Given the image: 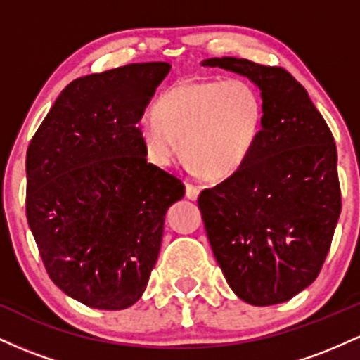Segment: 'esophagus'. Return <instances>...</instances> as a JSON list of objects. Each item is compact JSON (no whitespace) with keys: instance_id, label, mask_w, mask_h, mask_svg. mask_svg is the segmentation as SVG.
<instances>
[{"instance_id":"esophagus-1","label":"esophagus","mask_w":360,"mask_h":360,"mask_svg":"<svg viewBox=\"0 0 360 360\" xmlns=\"http://www.w3.org/2000/svg\"><path fill=\"white\" fill-rule=\"evenodd\" d=\"M200 191H201L200 186L186 183V196H188L189 200H198V194H200Z\"/></svg>"}]
</instances>
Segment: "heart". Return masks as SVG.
Returning <instances> with one entry per match:
<instances>
[{"label": "heart", "mask_w": 360, "mask_h": 360, "mask_svg": "<svg viewBox=\"0 0 360 360\" xmlns=\"http://www.w3.org/2000/svg\"><path fill=\"white\" fill-rule=\"evenodd\" d=\"M264 125L260 91L245 79H186L155 101V115L139 118L143 152L157 166H171L177 152L206 179L237 174L250 159Z\"/></svg>", "instance_id": "heart-1"}]
</instances>
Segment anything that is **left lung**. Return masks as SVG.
Returning <instances> with one entry per match:
<instances>
[{"mask_svg": "<svg viewBox=\"0 0 360 360\" xmlns=\"http://www.w3.org/2000/svg\"><path fill=\"white\" fill-rule=\"evenodd\" d=\"M201 64L249 77L264 101L250 159L198 198L210 245L238 298L284 303L320 274L340 217L333 135L286 69L237 57Z\"/></svg>", "mask_w": 360, "mask_h": 360, "instance_id": "8db88e82", "label": "left lung"}]
</instances>
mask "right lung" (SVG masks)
Masks as SVG:
<instances>
[{"instance_id": "1", "label": "right lung", "mask_w": 360, "mask_h": 360, "mask_svg": "<svg viewBox=\"0 0 360 360\" xmlns=\"http://www.w3.org/2000/svg\"><path fill=\"white\" fill-rule=\"evenodd\" d=\"M167 62H142L65 86L27 150V220L57 288L86 307L140 300L183 181L147 162L139 118Z\"/></svg>"}]
</instances>
